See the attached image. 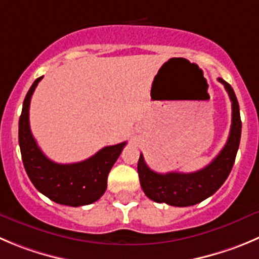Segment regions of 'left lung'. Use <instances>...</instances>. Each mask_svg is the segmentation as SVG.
<instances>
[{"label":"left lung","instance_id":"1","mask_svg":"<svg viewBox=\"0 0 259 259\" xmlns=\"http://www.w3.org/2000/svg\"><path fill=\"white\" fill-rule=\"evenodd\" d=\"M219 81L225 86L231 100V128L225 146L207 166L193 173H156L147 166L144 155H140L137 164L140 183L145 194L152 201L177 207L197 205L212 196L230 174L240 144L242 120L233 88L223 78Z\"/></svg>","mask_w":259,"mask_h":259}]
</instances>
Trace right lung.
Instances as JSON below:
<instances>
[{"mask_svg":"<svg viewBox=\"0 0 259 259\" xmlns=\"http://www.w3.org/2000/svg\"><path fill=\"white\" fill-rule=\"evenodd\" d=\"M41 78L43 76L36 78L29 89L19 119L24 168L34 187L56 203L72 207L90 205L104 194L108 174L127 142L103 147L89 159L73 164H57L49 160L39 149L29 124L31 95Z\"/></svg>","mask_w":259,"mask_h":259,"instance_id":"obj_1","label":"right lung"}]
</instances>
